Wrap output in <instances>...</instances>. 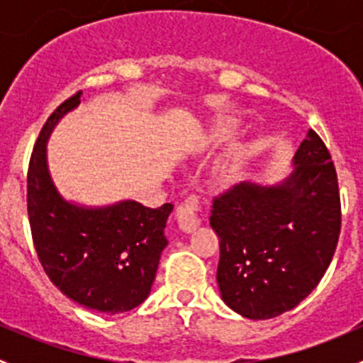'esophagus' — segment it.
I'll use <instances>...</instances> for the list:
<instances>
[{
    "label": "esophagus",
    "instance_id": "34e87169",
    "mask_svg": "<svg viewBox=\"0 0 363 363\" xmlns=\"http://www.w3.org/2000/svg\"><path fill=\"white\" fill-rule=\"evenodd\" d=\"M199 199L196 196H189L184 203L177 207V225L182 232L189 233L200 226L199 218Z\"/></svg>",
    "mask_w": 363,
    "mask_h": 363
}]
</instances>
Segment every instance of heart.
<instances>
[{"mask_svg":"<svg viewBox=\"0 0 363 363\" xmlns=\"http://www.w3.org/2000/svg\"><path fill=\"white\" fill-rule=\"evenodd\" d=\"M233 138V130L232 126H228V124H221V126H216L214 130L211 131V145L212 147H219V145H225V144H230ZM247 158V151L244 147H237L235 151H233L232 158H230L228 164H226V170H225V175L226 177H233V175L237 174V172L242 168L244 161Z\"/></svg>","mask_w":363,"mask_h":363,"instance_id":"obj_1","label":"heart"}]
</instances>
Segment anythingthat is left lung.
I'll use <instances>...</instances> for the list:
<instances>
[{
  "label": "left lung",
  "mask_w": 363,
  "mask_h": 363,
  "mask_svg": "<svg viewBox=\"0 0 363 363\" xmlns=\"http://www.w3.org/2000/svg\"><path fill=\"white\" fill-rule=\"evenodd\" d=\"M291 163L283 181H244L212 205L219 294L250 320H269L298 306L318 286L337 247V174L313 130Z\"/></svg>",
  "instance_id": "obj_1"
}]
</instances>
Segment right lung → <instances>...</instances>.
Listing matches in <instances>:
<instances>
[{"label":"right lung","mask_w":363,"mask_h":363,"mask_svg":"<svg viewBox=\"0 0 363 363\" xmlns=\"http://www.w3.org/2000/svg\"><path fill=\"white\" fill-rule=\"evenodd\" d=\"M80 94L61 104L33 149L28 170V214L36 255L49 279L73 302L119 314L140 306L155 283L164 226L174 205L149 208L135 200L87 207L57 191L47 161L56 124L80 105Z\"/></svg>","instance_id":"add662e5"}]
</instances>
